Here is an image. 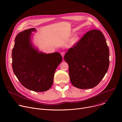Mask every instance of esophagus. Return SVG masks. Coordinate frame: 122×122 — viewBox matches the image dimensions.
Instances as JSON below:
<instances>
[{
    "instance_id": "34e87169",
    "label": "esophagus",
    "mask_w": 122,
    "mask_h": 122,
    "mask_svg": "<svg viewBox=\"0 0 122 122\" xmlns=\"http://www.w3.org/2000/svg\"><path fill=\"white\" fill-rule=\"evenodd\" d=\"M65 53L64 51L61 52V56H62V57H63V58H64V56H65Z\"/></svg>"
}]
</instances>
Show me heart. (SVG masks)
<instances>
[{
  "instance_id": "1",
  "label": "heart",
  "mask_w": 122,
  "mask_h": 122,
  "mask_svg": "<svg viewBox=\"0 0 122 122\" xmlns=\"http://www.w3.org/2000/svg\"><path fill=\"white\" fill-rule=\"evenodd\" d=\"M80 38L78 35H76L75 37H74V38L72 39V40L71 41V45H74L77 44L79 42V41H80Z\"/></svg>"
}]
</instances>
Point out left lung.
<instances>
[{
    "mask_svg": "<svg viewBox=\"0 0 122 122\" xmlns=\"http://www.w3.org/2000/svg\"><path fill=\"white\" fill-rule=\"evenodd\" d=\"M109 56L102 33L97 29L87 32L64 56L72 85L81 89L96 86L108 70Z\"/></svg>",
    "mask_w": 122,
    "mask_h": 122,
    "instance_id": "left-lung-1",
    "label": "left lung"
}]
</instances>
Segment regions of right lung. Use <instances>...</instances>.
I'll return each instance as SVG.
<instances>
[{
	"label": "right lung",
	"mask_w": 122,
	"mask_h": 122,
	"mask_svg": "<svg viewBox=\"0 0 122 122\" xmlns=\"http://www.w3.org/2000/svg\"><path fill=\"white\" fill-rule=\"evenodd\" d=\"M35 28L20 32L12 51L13 71L26 88L35 92L48 90L53 84L55 71L62 57L59 53L45 54L35 47L31 41Z\"/></svg>",
	"instance_id": "1"
}]
</instances>
